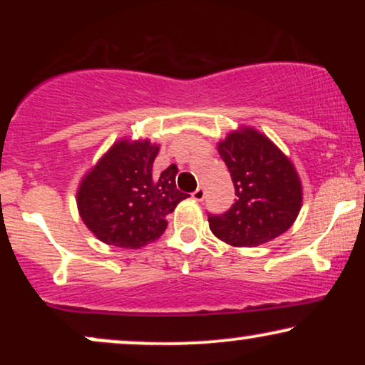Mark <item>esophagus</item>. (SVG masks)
Returning a JSON list of instances; mask_svg holds the SVG:
<instances>
[{
    "label": "esophagus",
    "mask_w": 365,
    "mask_h": 365,
    "mask_svg": "<svg viewBox=\"0 0 365 365\" xmlns=\"http://www.w3.org/2000/svg\"><path fill=\"white\" fill-rule=\"evenodd\" d=\"M192 197H194L195 200H199V202H200V200H204V197H206V190H204L202 187H199V188H197V190L194 192V194H192Z\"/></svg>",
    "instance_id": "esophagus-1"
}]
</instances>
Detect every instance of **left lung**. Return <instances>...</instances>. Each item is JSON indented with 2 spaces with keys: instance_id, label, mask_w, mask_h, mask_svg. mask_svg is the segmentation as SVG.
Segmentation results:
<instances>
[{
  "instance_id": "left-lung-1",
  "label": "left lung",
  "mask_w": 365,
  "mask_h": 365,
  "mask_svg": "<svg viewBox=\"0 0 365 365\" xmlns=\"http://www.w3.org/2000/svg\"><path fill=\"white\" fill-rule=\"evenodd\" d=\"M217 153L237 199L223 215H207L211 232L233 247L261 245L287 232L302 206V183L290 159L249 127L230 133Z\"/></svg>"
}]
</instances>
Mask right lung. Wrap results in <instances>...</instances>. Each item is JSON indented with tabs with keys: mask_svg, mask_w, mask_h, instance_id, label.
Segmentation results:
<instances>
[{
	"mask_svg": "<svg viewBox=\"0 0 365 365\" xmlns=\"http://www.w3.org/2000/svg\"><path fill=\"white\" fill-rule=\"evenodd\" d=\"M159 153L149 140H120L83 177L77 192L82 221L99 240L140 249L165 233L166 216L187 194L177 188V165L153 173Z\"/></svg>",
	"mask_w": 365,
	"mask_h": 365,
	"instance_id": "1",
	"label": "right lung"
}]
</instances>
